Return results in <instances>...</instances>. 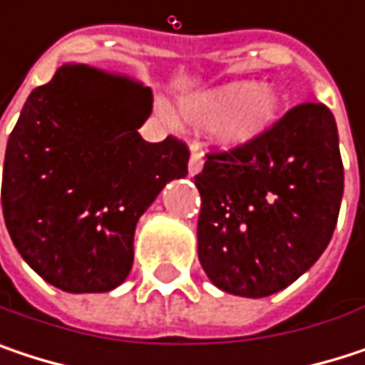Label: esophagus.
<instances>
[{
  "label": "esophagus",
  "instance_id": "1",
  "mask_svg": "<svg viewBox=\"0 0 365 365\" xmlns=\"http://www.w3.org/2000/svg\"><path fill=\"white\" fill-rule=\"evenodd\" d=\"M202 169V152H198V145H194V152L190 156V165H187V171L190 175H198Z\"/></svg>",
  "mask_w": 365,
  "mask_h": 365
}]
</instances>
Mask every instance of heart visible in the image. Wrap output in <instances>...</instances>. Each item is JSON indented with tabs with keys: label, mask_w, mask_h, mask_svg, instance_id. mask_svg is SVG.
I'll return each mask as SVG.
<instances>
[{
	"label": "heart",
	"mask_w": 365,
	"mask_h": 365,
	"mask_svg": "<svg viewBox=\"0 0 365 365\" xmlns=\"http://www.w3.org/2000/svg\"><path fill=\"white\" fill-rule=\"evenodd\" d=\"M180 113L194 128H209L222 150H239L274 126L281 95L270 84L230 82L183 97Z\"/></svg>",
	"instance_id": "obj_1"
}]
</instances>
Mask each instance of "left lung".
<instances>
[{
	"instance_id": "1",
	"label": "left lung",
	"mask_w": 365,
	"mask_h": 365,
	"mask_svg": "<svg viewBox=\"0 0 365 365\" xmlns=\"http://www.w3.org/2000/svg\"><path fill=\"white\" fill-rule=\"evenodd\" d=\"M194 183L198 259L211 283L245 298L277 294L334 235L344 190L336 120L324 103L296 106L254 143L209 154Z\"/></svg>"
}]
</instances>
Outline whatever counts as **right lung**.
Masks as SVG:
<instances>
[{
	"mask_svg": "<svg viewBox=\"0 0 365 365\" xmlns=\"http://www.w3.org/2000/svg\"><path fill=\"white\" fill-rule=\"evenodd\" d=\"M150 113V88L88 65L58 67L29 95L6 148L1 207L14 247L50 285L118 287L139 217L187 175L183 141L139 135Z\"/></svg>",
	"mask_w": 365,
	"mask_h": 365,
	"instance_id": "1",
	"label": "right lung"
}]
</instances>
